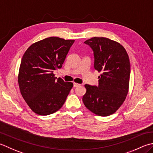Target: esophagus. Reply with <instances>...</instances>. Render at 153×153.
<instances>
[{"mask_svg": "<svg viewBox=\"0 0 153 153\" xmlns=\"http://www.w3.org/2000/svg\"><path fill=\"white\" fill-rule=\"evenodd\" d=\"M80 85V84H78V83H76V82L73 83V86L74 87H78V86H79Z\"/></svg>", "mask_w": 153, "mask_h": 153, "instance_id": "1", "label": "esophagus"}]
</instances>
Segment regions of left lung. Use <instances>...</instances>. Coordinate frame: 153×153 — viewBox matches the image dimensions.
Returning a JSON list of instances; mask_svg holds the SVG:
<instances>
[{
	"label": "left lung",
	"instance_id": "8db88e82",
	"mask_svg": "<svg viewBox=\"0 0 153 153\" xmlns=\"http://www.w3.org/2000/svg\"><path fill=\"white\" fill-rule=\"evenodd\" d=\"M84 43L94 52V67L101 74L97 86L85 85L83 103L96 115L110 116L122 105L128 93L129 56L120 43L105 37H94Z\"/></svg>",
	"mask_w": 153,
	"mask_h": 153
}]
</instances>
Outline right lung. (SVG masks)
Instances as JSON below:
<instances>
[{
  "label": "right lung",
  "mask_w": 153,
  "mask_h": 153,
  "mask_svg": "<svg viewBox=\"0 0 153 153\" xmlns=\"http://www.w3.org/2000/svg\"><path fill=\"white\" fill-rule=\"evenodd\" d=\"M74 40L50 37L30 46L22 59L18 74L21 94L33 112L53 114L66 100L73 84L55 77Z\"/></svg>",
  "instance_id": "right-lung-1"
}]
</instances>
